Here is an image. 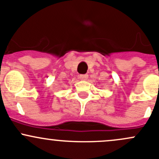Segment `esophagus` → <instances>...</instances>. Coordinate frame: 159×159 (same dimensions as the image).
Listing matches in <instances>:
<instances>
[{
  "mask_svg": "<svg viewBox=\"0 0 159 159\" xmlns=\"http://www.w3.org/2000/svg\"><path fill=\"white\" fill-rule=\"evenodd\" d=\"M88 77H89V75H88L87 74H84V75H79V78L81 80H83V81H84V80L87 79Z\"/></svg>",
  "mask_w": 159,
  "mask_h": 159,
  "instance_id": "obj_1",
  "label": "esophagus"
}]
</instances>
